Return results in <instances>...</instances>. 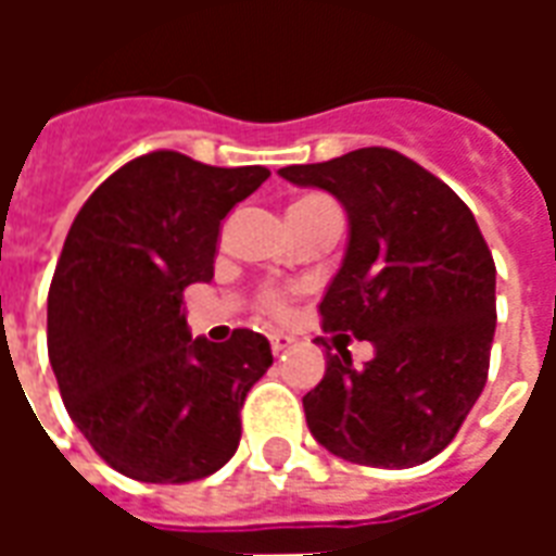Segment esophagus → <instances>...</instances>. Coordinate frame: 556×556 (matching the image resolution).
Returning <instances> with one entry per match:
<instances>
[{"instance_id": "obj_1", "label": "esophagus", "mask_w": 556, "mask_h": 556, "mask_svg": "<svg viewBox=\"0 0 556 556\" xmlns=\"http://www.w3.org/2000/svg\"><path fill=\"white\" fill-rule=\"evenodd\" d=\"M289 345L291 337H286V333H274V337H270V351H274V354H282Z\"/></svg>"}]
</instances>
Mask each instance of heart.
Wrapping results in <instances>:
<instances>
[{"label":"heart","mask_w":556,"mask_h":556,"mask_svg":"<svg viewBox=\"0 0 556 556\" xmlns=\"http://www.w3.org/2000/svg\"><path fill=\"white\" fill-rule=\"evenodd\" d=\"M327 207H337L327 195H303V199H298V202L289 207V217H303V214H315V211H327ZM258 309L265 315H270V318H277V315L289 313V301H286L282 291L265 289L258 294Z\"/></svg>","instance_id":"1"}]
</instances>
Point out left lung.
Returning a JSON list of instances; mask_svg holds the SVG:
<instances>
[{"label": "left lung", "mask_w": 556, "mask_h": 556, "mask_svg": "<svg viewBox=\"0 0 556 556\" xmlns=\"http://www.w3.org/2000/svg\"><path fill=\"white\" fill-rule=\"evenodd\" d=\"M349 214V250L321 301L325 330L369 339L375 357L327 351L303 396L325 450L369 467H414L453 441L489 378L494 258L470 207L393 148L279 169Z\"/></svg>", "instance_id": "left-lung-1"}]
</instances>
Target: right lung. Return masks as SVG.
<instances>
[{"instance_id": "obj_1", "label": "right lung", "mask_w": 556, "mask_h": 556, "mask_svg": "<svg viewBox=\"0 0 556 556\" xmlns=\"http://www.w3.org/2000/svg\"><path fill=\"white\" fill-rule=\"evenodd\" d=\"M265 166H207L178 151L130 160L79 207L47 298V351L67 414L103 462L139 482L211 477L241 441L270 342L193 339L184 289L214 277L219 219Z\"/></svg>"}]
</instances>
